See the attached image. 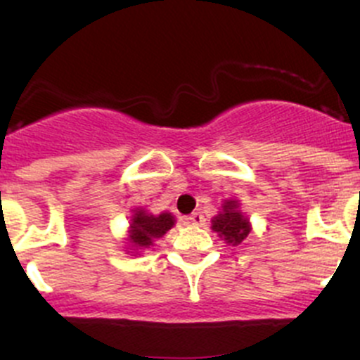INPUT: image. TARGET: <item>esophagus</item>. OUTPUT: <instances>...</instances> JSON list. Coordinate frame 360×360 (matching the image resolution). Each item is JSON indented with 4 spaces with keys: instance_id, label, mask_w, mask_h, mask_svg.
<instances>
[{
    "instance_id": "esophagus-1",
    "label": "esophagus",
    "mask_w": 360,
    "mask_h": 360,
    "mask_svg": "<svg viewBox=\"0 0 360 360\" xmlns=\"http://www.w3.org/2000/svg\"><path fill=\"white\" fill-rule=\"evenodd\" d=\"M189 222H193V224H196V226H203L205 215L201 214V212H193V214L189 215Z\"/></svg>"
}]
</instances>
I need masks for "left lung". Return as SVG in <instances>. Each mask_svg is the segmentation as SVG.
Listing matches in <instances>:
<instances>
[{"label":"left lung","instance_id":"obj_1","mask_svg":"<svg viewBox=\"0 0 360 360\" xmlns=\"http://www.w3.org/2000/svg\"><path fill=\"white\" fill-rule=\"evenodd\" d=\"M212 229L217 231L219 237L224 238L228 244L238 245L249 235L251 226H249L248 219L242 215V212L238 210L237 201H226L221 214L212 221Z\"/></svg>","mask_w":360,"mask_h":360}]
</instances>
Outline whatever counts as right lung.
<instances>
[{
	"label": "right lung",
	"mask_w": 360,
	"mask_h": 360,
	"mask_svg": "<svg viewBox=\"0 0 360 360\" xmlns=\"http://www.w3.org/2000/svg\"><path fill=\"white\" fill-rule=\"evenodd\" d=\"M174 224V217L167 212L160 215H150L139 210L131 222V242L134 248H148L155 238L162 237Z\"/></svg>",
	"instance_id": "obj_1"
}]
</instances>
